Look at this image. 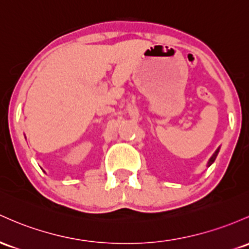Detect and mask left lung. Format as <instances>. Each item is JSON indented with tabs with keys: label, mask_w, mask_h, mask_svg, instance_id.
Returning a JSON list of instances; mask_svg holds the SVG:
<instances>
[{
	"label": "left lung",
	"mask_w": 249,
	"mask_h": 249,
	"mask_svg": "<svg viewBox=\"0 0 249 249\" xmlns=\"http://www.w3.org/2000/svg\"><path fill=\"white\" fill-rule=\"evenodd\" d=\"M217 152H218V150H217V151H216V152H215V154H214V155H213V156H212V158H210V160H209V162H208V166H209V165H212V164H213V163H214L215 158H216V156H217Z\"/></svg>",
	"instance_id": "left-lung-1"
}]
</instances>
